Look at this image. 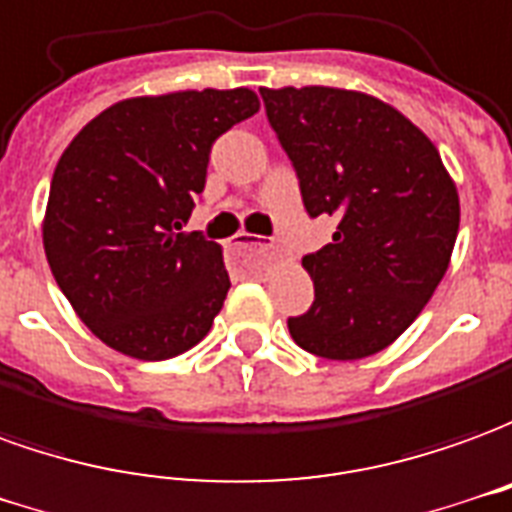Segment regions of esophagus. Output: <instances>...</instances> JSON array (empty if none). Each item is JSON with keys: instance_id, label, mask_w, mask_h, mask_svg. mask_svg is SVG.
<instances>
[{"instance_id": "34e87169", "label": "esophagus", "mask_w": 512, "mask_h": 512, "mask_svg": "<svg viewBox=\"0 0 512 512\" xmlns=\"http://www.w3.org/2000/svg\"><path fill=\"white\" fill-rule=\"evenodd\" d=\"M273 242H262L259 237H253V234H237L234 242H231V250H262V253H273Z\"/></svg>"}]
</instances>
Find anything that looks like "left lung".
I'll use <instances>...</instances> for the list:
<instances>
[{"mask_svg":"<svg viewBox=\"0 0 512 512\" xmlns=\"http://www.w3.org/2000/svg\"><path fill=\"white\" fill-rule=\"evenodd\" d=\"M259 93L306 212L339 217L331 245L303 256L314 303L286 320L289 333L331 361L380 353L447 273L458 190L427 134L375 96L320 85Z\"/></svg>","mask_w":512,"mask_h":512,"instance_id":"obj_1","label":"left lung"}]
</instances>
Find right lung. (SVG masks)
<instances>
[{
    "label": "right lung",
    "instance_id": "1",
    "mask_svg": "<svg viewBox=\"0 0 512 512\" xmlns=\"http://www.w3.org/2000/svg\"><path fill=\"white\" fill-rule=\"evenodd\" d=\"M256 112L248 88L126 99L63 151L43 248L79 320L112 350L165 361L209 333L231 281L220 245L184 226L215 140Z\"/></svg>",
    "mask_w": 512,
    "mask_h": 512
}]
</instances>
